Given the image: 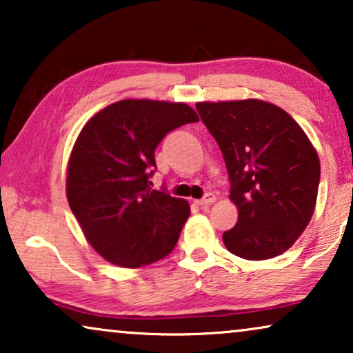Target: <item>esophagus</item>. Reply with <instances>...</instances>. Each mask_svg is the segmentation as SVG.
I'll return each instance as SVG.
<instances>
[{
    "label": "esophagus",
    "mask_w": 353,
    "mask_h": 353,
    "mask_svg": "<svg viewBox=\"0 0 353 353\" xmlns=\"http://www.w3.org/2000/svg\"><path fill=\"white\" fill-rule=\"evenodd\" d=\"M215 199H216V197L214 194H205L204 197H202V199L196 201V204L201 205V207H209L210 204H214Z\"/></svg>",
    "instance_id": "obj_1"
}]
</instances>
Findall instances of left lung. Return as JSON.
Segmentation results:
<instances>
[{"mask_svg":"<svg viewBox=\"0 0 353 353\" xmlns=\"http://www.w3.org/2000/svg\"><path fill=\"white\" fill-rule=\"evenodd\" d=\"M223 154L238 223L223 233L231 254L267 260L291 248L315 210L320 159L305 132L260 99L197 103Z\"/></svg>","mask_w":353,"mask_h":353,"instance_id":"obj_1","label":"left lung"}]
</instances>
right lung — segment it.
Masks as SVG:
<instances>
[{
  "instance_id": "add662e5",
  "label": "right lung",
  "mask_w": 353,
  "mask_h": 353,
  "mask_svg": "<svg viewBox=\"0 0 353 353\" xmlns=\"http://www.w3.org/2000/svg\"><path fill=\"white\" fill-rule=\"evenodd\" d=\"M199 122L185 103L123 99L91 117L67 165V201L96 252L123 268L168 255L190 204L152 190L156 148L168 132Z\"/></svg>"
}]
</instances>
